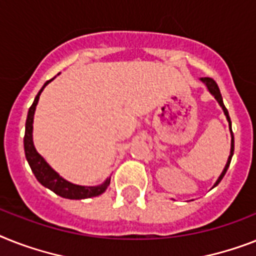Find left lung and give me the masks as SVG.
I'll use <instances>...</instances> for the list:
<instances>
[{
	"label": "left lung",
	"instance_id": "8db88e82",
	"mask_svg": "<svg viewBox=\"0 0 256 256\" xmlns=\"http://www.w3.org/2000/svg\"><path fill=\"white\" fill-rule=\"evenodd\" d=\"M201 81H202V82H205V85H206L208 89H209V92L214 96V98L217 100L218 104H220L222 109H224V113H225L226 118H228V121H229V124H230V132H232V150H230V156H229V159H228V163H226V166H225V168H224V171H222L221 176H220L217 182H216V184H214V186H218V182H221L222 178L225 176L226 171H228V168H229V166H230V162H232V154H234V135H232V121H230L229 112H228V109H226L225 105H224L221 92H220V88H218L217 82H216V81L213 80V78H201Z\"/></svg>",
	"mask_w": 256,
	"mask_h": 256
}]
</instances>
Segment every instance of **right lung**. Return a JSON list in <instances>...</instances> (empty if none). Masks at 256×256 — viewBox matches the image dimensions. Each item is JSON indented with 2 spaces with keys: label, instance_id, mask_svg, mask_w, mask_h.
I'll use <instances>...</instances> for the list:
<instances>
[{
  "label": "right lung",
  "instance_id": "right-lung-1",
  "mask_svg": "<svg viewBox=\"0 0 256 256\" xmlns=\"http://www.w3.org/2000/svg\"><path fill=\"white\" fill-rule=\"evenodd\" d=\"M48 80L43 85V88L39 90V93L35 97L34 102L28 109V114H27L26 120V130H24V155L26 159L30 164L31 171L34 172L35 178L40 182L42 186H44L46 188L51 189L56 194L64 197V198H70V200H81V198H89V197H96L102 194L106 190L108 186H109L110 178H108L106 182L101 184L98 186H74L72 182H66L63 178H60L52 168L50 167L48 164L46 163L43 158L36 152V150L32 143V121H34V113L36 104L39 101V96H40L42 90L44 89V86L48 84Z\"/></svg>",
  "mask_w": 256,
  "mask_h": 256
}]
</instances>
